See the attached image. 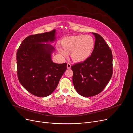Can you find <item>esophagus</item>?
<instances>
[{
  "mask_svg": "<svg viewBox=\"0 0 133 133\" xmlns=\"http://www.w3.org/2000/svg\"><path fill=\"white\" fill-rule=\"evenodd\" d=\"M66 66H67V68L68 69H70V68H71V64L70 63H67V65H66Z\"/></svg>",
  "mask_w": 133,
  "mask_h": 133,
  "instance_id": "34e87169",
  "label": "esophagus"
}]
</instances>
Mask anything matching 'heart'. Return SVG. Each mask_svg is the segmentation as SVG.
<instances>
[{
    "instance_id": "obj_1",
    "label": "heart",
    "mask_w": 133,
    "mask_h": 133,
    "mask_svg": "<svg viewBox=\"0 0 133 133\" xmlns=\"http://www.w3.org/2000/svg\"><path fill=\"white\" fill-rule=\"evenodd\" d=\"M94 45V40L90 35H73L64 38L62 45L58 44L57 49L63 57H67L71 52V57L74 61L83 62L89 58Z\"/></svg>"
}]
</instances>
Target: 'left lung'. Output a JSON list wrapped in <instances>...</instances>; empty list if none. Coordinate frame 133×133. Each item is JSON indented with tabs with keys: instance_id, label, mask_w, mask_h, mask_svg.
<instances>
[{
	"instance_id": "obj_1",
	"label": "left lung",
	"mask_w": 133,
	"mask_h": 133,
	"mask_svg": "<svg viewBox=\"0 0 133 133\" xmlns=\"http://www.w3.org/2000/svg\"><path fill=\"white\" fill-rule=\"evenodd\" d=\"M92 34L95 36V41L91 56L83 62L71 66L75 89L84 97L100 93L109 82L112 74L111 49L102 36Z\"/></svg>"
}]
</instances>
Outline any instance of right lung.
Wrapping results in <instances>:
<instances>
[{"label": "right lung", "instance_id": "obj_1", "mask_svg": "<svg viewBox=\"0 0 133 133\" xmlns=\"http://www.w3.org/2000/svg\"><path fill=\"white\" fill-rule=\"evenodd\" d=\"M56 30L26 37L17 53L19 82L31 94L39 97L50 95L58 86L66 69V63L53 62L55 50L50 45L56 39Z\"/></svg>", "mask_w": 133, "mask_h": 133}]
</instances>
